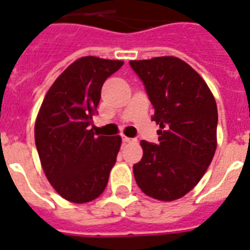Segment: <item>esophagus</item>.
<instances>
[{
  "mask_svg": "<svg viewBox=\"0 0 250 250\" xmlns=\"http://www.w3.org/2000/svg\"><path fill=\"white\" fill-rule=\"evenodd\" d=\"M122 141H123V143H131V142H133V138H129V137H125V136H122Z\"/></svg>",
  "mask_w": 250,
  "mask_h": 250,
  "instance_id": "1",
  "label": "esophagus"
}]
</instances>
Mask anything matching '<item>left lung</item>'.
I'll return each instance as SVG.
<instances>
[{
	"instance_id": "1",
	"label": "left lung",
	"mask_w": 250,
	"mask_h": 250,
	"mask_svg": "<svg viewBox=\"0 0 250 250\" xmlns=\"http://www.w3.org/2000/svg\"><path fill=\"white\" fill-rule=\"evenodd\" d=\"M160 125L158 143L141 141L143 156L133 165L138 188L161 201L180 199L208 170L216 149L218 108L203 78L175 56L132 60Z\"/></svg>"
}]
</instances>
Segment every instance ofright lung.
Wrapping results in <instances>:
<instances>
[{
    "mask_svg": "<svg viewBox=\"0 0 250 250\" xmlns=\"http://www.w3.org/2000/svg\"><path fill=\"white\" fill-rule=\"evenodd\" d=\"M123 62L84 56L69 65L54 82L35 123V143L41 166L65 200H94L108 184L121 148L119 136H95L103 83Z\"/></svg>",
    "mask_w": 250,
    "mask_h": 250,
    "instance_id": "add662e5",
    "label": "right lung"
}]
</instances>
